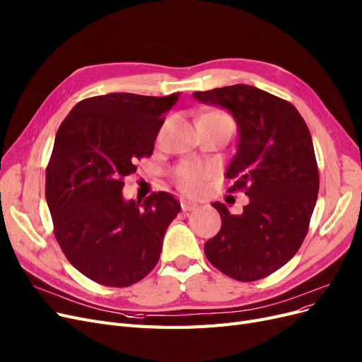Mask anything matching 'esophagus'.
I'll use <instances>...</instances> for the list:
<instances>
[{"instance_id":"1","label":"esophagus","mask_w":362,"mask_h":362,"mask_svg":"<svg viewBox=\"0 0 362 362\" xmlns=\"http://www.w3.org/2000/svg\"><path fill=\"white\" fill-rule=\"evenodd\" d=\"M180 206H182L183 211H191V210H195L198 207L197 203L191 202V199H186V198L180 199Z\"/></svg>"}]
</instances>
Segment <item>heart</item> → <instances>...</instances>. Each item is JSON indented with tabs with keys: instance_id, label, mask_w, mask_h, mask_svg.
Returning <instances> with one entry per match:
<instances>
[{
	"instance_id": "1",
	"label": "heart",
	"mask_w": 362,
	"mask_h": 362,
	"mask_svg": "<svg viewBox=\"0 0 362 362\" xmlns=\"http://www.w3.org/2000/svg\"><path fill=\"white\" fill-rule=\"evenodd\" d=\"M202 119H211V120H216V122H223V120H230V122H233L231 117L223 112H210V113H206ZM207 177H209V170L191 163L182 164L176 171L177 185L180 186L182 191L188 194H195L198 191H202Z\"/></svg>"
}]
</instances>
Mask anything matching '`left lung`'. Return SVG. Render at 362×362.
<instances>
[{
    "label": "left lung",
    "mask_w": 362,
    "mask_h": 362,
    "mask_svg": "<svg viewBox=\"0 0 362 362\" xmlns=\"http://www.w3.org/2000/svg\"><path fill=\"white\" fill-rule=\"evenodd\" d=\"M194 98L228 110L238 127L237 153L225 176L235 180L249 203L240 215L215 207L219 233L204 253L219 272L253 282L284 267L304 242L319 192V173L310 131L291 103L249 85H233Z\"/></svg>",
    "instance_id": "8db88e82"
}]
</instances>
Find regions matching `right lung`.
Returning <instances> with one entry per match:
<instances>
[{
    "label": "right lung",
    "instance_id": "add662e5",
    "mask_svg": "<svg viewBox=\"0 0 362 362\" xmlns=\"http://www.w3.org/2000/svg\"><path fill=\"white\" fill-rule=\"evenodd\" d=\"M180 93L115 92L77 103L61 124L46 168V202L66 259L104 286L137 284L156 265L180 203L159 191L122 195L124 179L151 156L165 113Z\"/></svg>",
    "mask_w": 362,
    "mask_h": 362
}]
</instances>
